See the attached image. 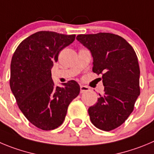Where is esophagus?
Listing matches in <instances>:
<instances>
[{"label": "esophagus", "mask_w": 154, "mask_h": 154, "mask_svg": "<svg viewBox=\"0 0 154 154\" xmlns=\"http://www.w3.org/2000/svg\"><path fill=\"white\" fill-rule=\"evenodd\" d=\"M90 90V88L87 86H84V85H80V93H85V92H87Z\"/></svg>", "instance_id": "esophagus-1"}]
</instances>
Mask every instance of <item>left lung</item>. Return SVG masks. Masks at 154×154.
I'll list each match as a JSON object with an SVG mask.
<instances>
[{"instance_id":"obj_1","label":"left lung","mask_w":154,"mask_h":154,"mask_svg":"<svg viewBox=\"0 0 154 154\" xmlns=\"http://www.w3.org/2000/svg\"><path fill=\"white\" fill-rule=\"evenodd\" d=\"M77 41L90 50L93 71L103 74L104 93L88 109L91 122L112 131L125 122L140 95V67L131 45L122 37L108 32L78 35Z\"/></svg>"}]
</instances>
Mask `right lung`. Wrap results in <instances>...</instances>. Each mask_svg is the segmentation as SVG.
I'll list each match as a JSON object with an SVG mask.
<instances>
[{
	"mask_svg": "<svg viewBox=\"0 0 154 154\" xmlns=\"http://www.w3.org/2000/svg\"><path fill=\"white\" fill-rule=\"evenodd\" d=\"M75 35L40 31L24 39L16 49L11 64L10 86L20 109L35 127L53 130L64 122L70 102L80 93L75 80L54 86L51 67L60 51Z\"/></svg>",
	"mask_w": 154,
	"mask_h": 154,
	"instance_id": "obj_1",
	"label": "right lung"
}]
</instances>
